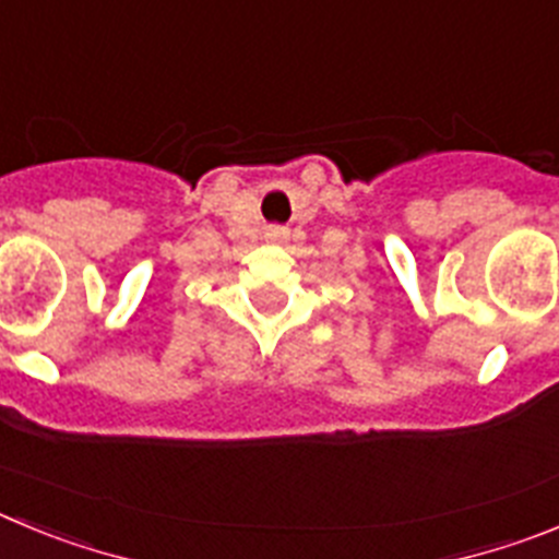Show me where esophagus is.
<instances>
[{"instance_id": "esophagus-1", "label": "esophagus", "mask_w": 559, "mask_h": 559, "mask_svg": "<svg viewBox=\"0 0 559 559\" xmlns=\"http://www.w3.org/2000/svg\"><path fill=\"white\" fill-rule=\"evenodd\" d=\"M265 237H269V240H274V243H280V240H285V237H288V231H285L283 226H269V229H265Z\"/></svg>"}]
</instances>
